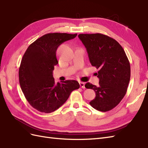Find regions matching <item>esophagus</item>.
<instances>
[{"label":"esophagus","mask_w":148,"mask_h":148,"mask_svg":"<svg viewBox=\"0 0 148 148\" xmlns=\"http://www.w3.org/2000/svg\"><path fill=\"white\" fill-rule=\"evenodd\" d=\"M80 84V87L82 88H85V83L84 82H80L79 83Z\"/></svg>","instance_id":"obj_1"}]
</instances>
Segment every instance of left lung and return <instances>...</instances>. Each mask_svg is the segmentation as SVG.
I'll use <instances>...</instances> for the list:
<instances>
[{
    "label": "left lung",
    "mask_w": 148,
    "mask_h": 148,
    "mask_svg": "<svg viewBox=\"0 0 148 148\" xmlns=\"http://www.w3.org/2000/svg\"><path fill=\"white\" fill-rule=\"evenodd\" d=\"M87 51L90 62L99 71V85L86 83L95 98L90 104L95 109L107 112L116 107L124 98L131 77V66L124 49L114 39L100 33L78 35Z\"/></svg>",
    "instance_id": "left-lung-1"
}]
</instances>
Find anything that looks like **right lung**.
Returning <instances> with one entry per match:
<instances>
[{
    "mask_svg": "<svg viewBox=\"0 0 148 148\" xmlns=\"http://www.w3.org/2000/svg\"><path fill=\"white\" fill-rule=\"evenodd\" d=\"M77 36L59 32L45 34L29 46L24 54L19 69L21 88L29 103L41 112L55 111L72 91L80 87L74 80L56 84L53 77L55 66L58 63V47Z\"/></svg>",
    "mask_w": 148,
    "mask_h": 148,
    "instance_id": "right-lung-1",
    "label": "right lung"
}]
</instances>
